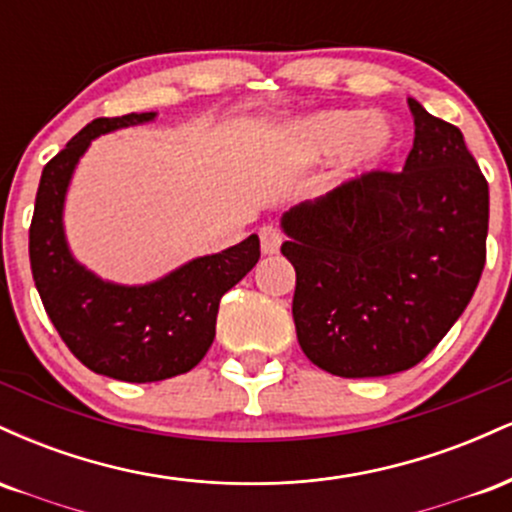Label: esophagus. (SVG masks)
Returning <instances> with one entry per match:
<instances>
[{"label":"esophagus","mask_w":512,"mask_h":512,"mask_svg":"<svg viewBox=\"0 0 512 512\" xmlns=\"http://www.w3.org/2000/svg\"><path fill=\"white\" fill-rule=\"evenodd\" d=\"M281 233L276 231L274 226H262L260 228V245H262V252L264 255H276L281 248Z\"/></svg>","instance_id":"1"}]
</instances>
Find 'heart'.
I'll return each mask as SVG.
<instances>
[{
  "label": "heart",
  "instance_id": "heart-1",
  "mask_svg": "<svg viewBox=\"0 0 512 512\" xmlns=\"http://www.w3.org/2000/svg\"><path fill=\"white\" fill-rule=\"evenodd\" d=\"M298 137L313 158L349 149L351 168L356 170H370L383 163L397 144L395 127L390 122L383 117L366 122V115L358 110H330L310 117Z\"/></svg>",
  "mask_w": 512,
  "mask_h": 512
}]
</instances>
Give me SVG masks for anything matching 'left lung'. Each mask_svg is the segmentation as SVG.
Here are the masks:
<instances>
[{
	"instance_id": "8db88e82",
	"label": "left lung",
	"mask_w": 512,
	"mask_h": 512,
	"mask_svg": "<svg viewBox=\"0 0 512 512\" xmlns=\"http://www.w3.org/2000/svg\"><path fill=\"white\" fill-rule=\"evenodd\" d=\"M404 170H370L281 216L303 354L339 378L402 373L464 313L486 264L489 182L414 98Z\"/></svg>"
}]
</instances>
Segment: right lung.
I'll return each mask as SVG.
<instances>
[{
  "mask_svg": "<svg viewBox=\"0 0 512 512\" xmlns=\"http://www.w3.org/2000/svg\"><path fill=\"white\" fill-rule=\"evenodd\" d=\"M154 117H98L69 139L43 168L28 233L35 289L62 342L93 373L125 383H156L195 368L214 342L221 296L260 260L255 233L142 286L103 281L74 260L62 211L76 163L101 134Z\"/></svg>",
  "mask_w": 512,
  "mask_h": 512,
  "instance_id": "add662e5",
  "label": "right lung"
}]
</instances>
